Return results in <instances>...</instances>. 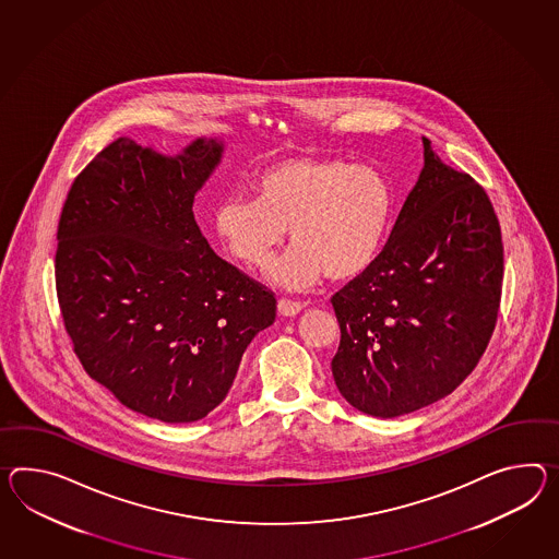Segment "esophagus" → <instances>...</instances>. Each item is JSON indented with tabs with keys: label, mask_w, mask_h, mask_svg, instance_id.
<instances>
[{
	"label": "esophagus",
	"mask_w": 559,
	"mask_h": 559,
	"mask_svg": "<svg viewBox=\"0 0 559 559\" xmlns=\"http://www.w3.org/2000/svg\"><path fill=\"white\" fill-rule=\"evenodd\" d=\"M300 311H302V305L297 302V300L278 299V313L283 314V317H295Z\"/></svg>",
	"instance_id": "34e87169"
}]
</instances>
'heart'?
Segmentation results:
<instances>
[{
	"label": "heart",
	"instance_id": "b5f03b06",
	"mask_svg": "<svg viewBox=\"0 0 559 559\" xmlns=\"http://www.w3.org/2000/svg\"><path fill=\"white\" fill-rule=\"evenodd\" d=\"M254 200L219 202V242L248 269H264L285 242L293 248L271 271L274 285L305 290L321 274L352 281L380 254L394 212V190L378 167L341 157H288L252 178Z\"/></svg>",
	"mask_w": 559,
	"mask_h": 559
}]
</instances>
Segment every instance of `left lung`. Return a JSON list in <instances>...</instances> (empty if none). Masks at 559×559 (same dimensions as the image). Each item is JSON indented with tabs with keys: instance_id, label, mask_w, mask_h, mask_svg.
<instances>
[{
	"instance_id": "8db88e82",
	"label": "left lung",
	"mask_w": 559,
	"mask_h": 559,
	"mask_svg": "<svg viewBox=\"0 0 559 559\" xmlns=\"http://www.w3.org/2000/svg\"><path fill=\"white\" fill-rule=\"evenodd\" d=\"M423 143L420 178L388 242L331 299L337 390L376 418L452 394L485 354L501 302L503 242L489 195Z\"/></svg>"
}]
</instances>
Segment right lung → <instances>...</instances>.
<instances>
[{
	"label": "right lung",
	"mask_w": 559,
	"mask_h": 559,
	"mask_svg": "<svg viewBox=\"0 0 559 559\" xmlns=\"http://www.w3.org/2000/svg\"><path fill=\"white\" fill-rule=\"evenodd\" d=\"M218 139L176 157L119 136L82 169L58 222L56 295L84 371L123 406L167 424L222 404L273 290L210 248L193 198Z\"/></svg>",
	"instance_id": "right-lung-1"
}]
</instances>
